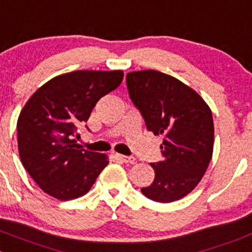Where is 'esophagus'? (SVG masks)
I'll use <instances>...</instances> for the list:
<instances>
[{
    "instance_id": "34e87169",
    "label": "esophagus",
    "mask_w": 252,
    "mask_h": 252,
    "mask_svg": "<svg viewBox=\"0 0 252 252\" xmlns=\"http://www.w3.org/2000/svg\"><path fill=\"white\" fill-rule=\"evenodd\" d=\"M117 158L119 159L121 161L126 164H134L135 163V158H134L133 155H122V154H117L115 155Z\"/></svg>"
}]
</instances>
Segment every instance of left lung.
I'll return each mask as SVG.
<instances>
[{
    "label": "left lung",
    "mask_w": 252,
    "mask_h": 252,
    "mask_svg": "<svg viewBox=\"0 0 252 252\" xmlns=\"http://www.w3.org/2000/svg\"><path fill=\"white\" fill-rule=\"evenodd\" d=\"M126 87L148 130L164 137L163 160L150 164L155 178L143 195L159 203L179 200L199 184L213 157L210 108L190 87L158 70L128 73Z\"/></svg>",
    "instance_id": "1"
}]
</instances>
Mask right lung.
Here are the masks:
<instances>
[{
    "mask_svg": "<svg viewBox=\"0 0 252 252\" xmlns=\"http://www.w3.org/2000/svg\"><path fill=\"white\" fill-rule=\"evenodd\" d=\"M123 76V70L65 73L43 84L26 103L17 122L18 152L44 192L60 200L82 196L109 163L107 155L79 149L74 137L98 100L118 88Z\"/></svg>",
    "mask_w": 252,
    "mask_h": 252,
    "instance_id": "1",
    "label": "right lung"
}]
</instances>
